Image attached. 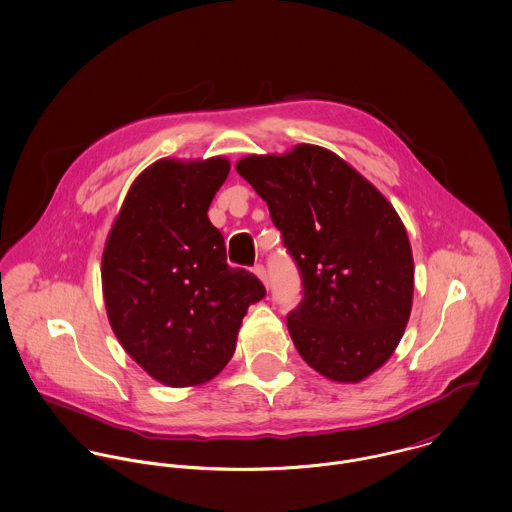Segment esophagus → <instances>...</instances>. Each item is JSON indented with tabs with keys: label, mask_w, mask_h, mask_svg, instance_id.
I'll use <instances>...</instances> for the list:
<instances>
[{
	"label": "esophagus",
	"mask_w": 512,
	"mask_h": 512,
	"mask_svg": "<svg viewBox=\"0 0 512 512\" xmlns=\"http://www.w3.org/2000/svg\"><path fill=\"white\" fill-rule=\"evenodd\" d=\"M253 273L265 283V286H269V275H267V269H265L263 263H257V265L253 267Z\"/></svg>",
	"instance_id": "obj_1"
}]
</instances>
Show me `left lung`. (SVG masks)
I'll list each match as a JSON object with an SVG mask.
<instances>
[{"label": "left lung", "instance_id": "obj_1", "mask_svg": "<svg viewBox=\"0 0 512 512\" xmlns=\"http://www.w3.org/2000/svg\"><path fill=\"white\" fill-rule=\"evenodd\" d=\"M235 169L267 202L298 269L302 298L286 314L298 353L328 379H365L395 351L412 306V251L395 208L314 145Z\"/></svg>", "mask_w": 512, "mask_h": 512}]
</instances>
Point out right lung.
<instances>
[{"mask_svg": "<svg viewBox=\"0 0 512 512\" xmlns=\"http://www.w3.org/2000/svg\"><path fill=\"white\" fill-rule=\"evenodd\" d=\"M226 159L151 165L127 192L102 257L110 324L157 381L198 385L235 349L247 308L265 296L249 271L229 267L208 208L228 178Z\"/></svg>", "mask_w": 512, "mask_h": 512, "instance_id": "obj_1", "label": "right lung"}]
</instances>
